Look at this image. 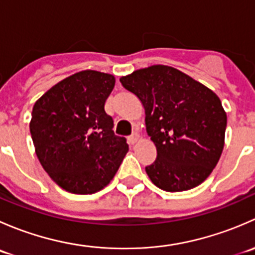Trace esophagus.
I'll return each mask as SVG.
<instances>
[{
  "instance_id": "1",
  "label": "esophagus",
  "mask_w": 255,
  "mask_h": 255,
  "mask_svg": "<svg viewBox=\"0 0 255 255\" xmlns=\"http://www.w3.org/2000/svg\"><path fill=\"white\" fill-rule=\"evenodd\" d=\"M137 142H138V134H133L128 138V143H129L130 145H134Z\"/></svg>"
}]
</instances>
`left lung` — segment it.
Segmentation results:
<instances>
[{"instance_id":"8db88e82","label":"left lung","mask_w":255,"mask_h":255,"mask_svg":"<svg viewBox=\"0 0 255 255\" xmlns=\"http://www.w3.org/2000/svg\"><path fill=\"white\" fill-rule=\"evenodd\" d=\"M145 110L146 133L156 146L145 166L159 189L180 192L204 182L225 145L227 115L212 90L175 68L151 65L120 79Z\"/></svg>"}]
</instances>
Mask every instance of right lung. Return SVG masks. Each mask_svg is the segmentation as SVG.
<instances>
[{
    "label": "right lung",
    "instance_id": "1",
    "mask_svg": "<svg viewBox=\"0 0 255 255\" xmlns=\"http://www.w3.org/2000/svg\"><path fill=\"white\" fill-rule=\"evenodd\" d=\"M115 82L111 74L79 71L33 106L29 129L35 154L53 181L71 194H95L107 186L128 151L105 112Z\"/></svg>",
    "mask_w": 255,
    "mask_h": 255
}]
</instances>
